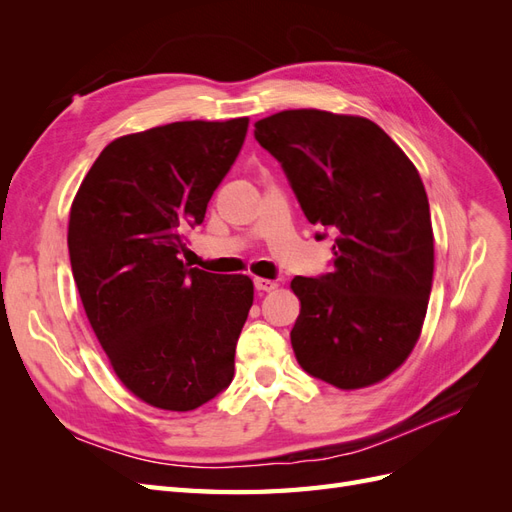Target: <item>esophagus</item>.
<instances>
[{"instance_id":"obj_1","label":"esophagus","mask_w":512,"mask_h":512,"mask_svg":"<svg viewBox=\"0 0 512 512\" xmlns=\"http://www.w3.org/2000/svg\"><path fill=\"white\" fill-rule=\"evenodd\" d=\"M254 286H256V290H260V292H271V290L277 288V282L267 280V277H254Z\"/></svg>"}]
</instances>
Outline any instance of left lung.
Listing matches in <instances>:
<instances>
[{"label": "left lung", "mask_w": 512, "mask_h": 512, "mask_svg": "<svg viewBox=\"0 0 512 512\" xmlns=\"http://www.w3.org/2000/svg\"><path fill=\"white\" fill-rule=\"evenodd\" d=\"M254 136L280 160L305 218L335 232V271L290 282L299 365L342 391L382 382L406 363L427 314L433 228L421 175L359 115L294 108L256 121Z\"/></svg>", "instance_id": "1"}]
</instances>
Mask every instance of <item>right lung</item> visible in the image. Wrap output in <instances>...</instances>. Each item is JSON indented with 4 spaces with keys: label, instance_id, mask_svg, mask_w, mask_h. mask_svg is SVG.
<instances>
[{
    "label": "right lung",
    "instance_id": "1",
    "mask_svg": "<svg viewBox=\"0 0 512 512\" xmlns=\"http://www.w3.org/2000/svg\"><path fill=\"white\" fill-rule=\"evenodd\" d=\"M247 126L196 119L119 136L72 200L68 250L87 320L121 384L153 408L196 410L235 376L254 284L179 254Z\"/></svg>",
    "mask_w": 512,
    "mask_h": 512
}]
</instances>
